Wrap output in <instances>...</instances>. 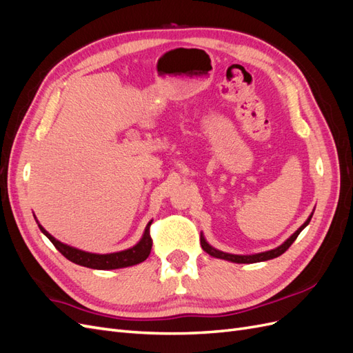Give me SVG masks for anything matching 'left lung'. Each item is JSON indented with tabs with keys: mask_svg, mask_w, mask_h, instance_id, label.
<instances>
[{
	"mask_svg": "<svg viewBox=\"0 0 353 353\" xmlns=\"http://www.w3.org/2000/svg\"><path fill=\"white\" fill-rule=\"evenodd\" d=\"M314 215V212L309 215V218L303 222V225L299 227L290 237H288L283 244H280L279 248H275L272 250H266V252H261V253H254V254H232V253H227V252H222V250H218L213 248V245H210L205 236H203V232H200V244H201V249L205 250L208 254L213 256V258H218V259H223V261H230V262H234V263H256V262H263V261H270V259H274V258H279V256H281L290 245L293 244V241L297 239L299 234L302 232L303 228L307 227V223L311 222V218Z\"/></svg>",
	"mask_w": 353,
	"mask_h": 353,
	"instance_id": "8db88e82",
	"label": "left lung"
}]
</instances>
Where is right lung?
<instances>
[{
  "mask_svg": "<svg viewBox=\"0 0 353 353\" xmlns=\"http://www.w3.org/2000/svg\"><path fill=\"white\" fill-rule=\"evenodd\" d=\"M152 222L153 221L147 223V227L143 232V237L135 245H132V248L121 250V252L104 253V254L90 253L77 248H72L69 244L56 240L48 231L44 230V227H42L39 222H38V227L42 231V234H44V236L54 244V248L70 262L81 266H87V268H92V270H119V268H126V266L141 263L148 258V254L152 252V244H153L150 237Z\"/></svg>",
  "mask_w": 353,
  "mask_h": 353,
  "instance_id": "obj_1",
  "label": "right lung"
}]
</instances>
